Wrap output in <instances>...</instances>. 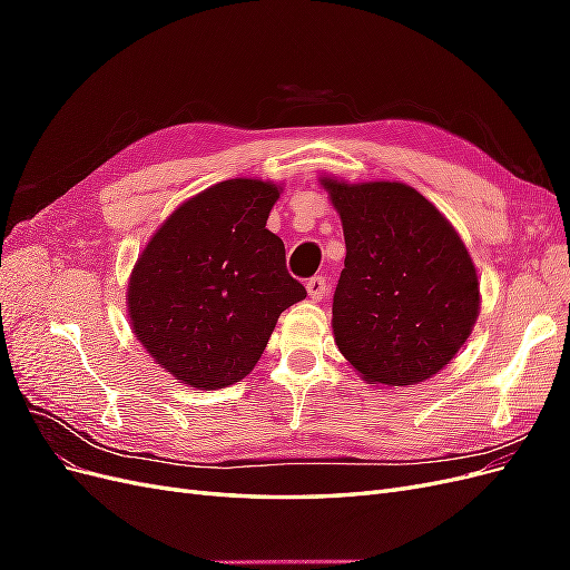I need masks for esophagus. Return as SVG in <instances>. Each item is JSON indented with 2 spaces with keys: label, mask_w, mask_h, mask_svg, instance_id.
<instances>
[{
  "label": "esophagus",
  "mask_w": 570,
  "mask_h": 570,
  "mask_svg": "<svg viewBox=\"0 0 570 570\" xmlns=\"http://www.w3.org/2000/svg\"><path fill=\"white\" fill-rule=\"evenodd\" d=\"M306 292H308V297H312L314 302H321L325 297V292H327V283H325L323 275H314V278H308Z\"/></svg>",
  "instance_id": "34e87169"
}]
</instances>
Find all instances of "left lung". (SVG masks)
Masks as SVG:
<instances>
[{"mask_svg":"<svg viewBox=\"0 0 570 570\" xmlns=\"http://www.w3.org/2000/svg\"><path fill=\"white\" fill-rule=\"evenodd\" d=\"M321 185L347 245L333 297L337 350L371 385L428 381L463 347L480 312L469 249L404 183Z\"/></svg>","mask_w":570,"mask_h":570,"instance_id":"8db88e82","label":"left lung"}]
</instances>
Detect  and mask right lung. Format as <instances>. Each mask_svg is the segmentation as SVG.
Listing matches in <instances>:
<instances>
[{"instance_id":"add662e5","label":"right lung","mask_w":570,"mask_h":570,"mask_svg":"<svg viewBox=\"0 0 570 570\" xmlns=\"http://www.w3.org/2000/svg\"><path fill=\"white\" fill-rule=\"evenodd\" d=\"M281 187L223 180L154 233L128 283L135 337L183 385L228 387L256 366L278 316L306 297L266 228Z\"/></svg>"}]
</instances>
